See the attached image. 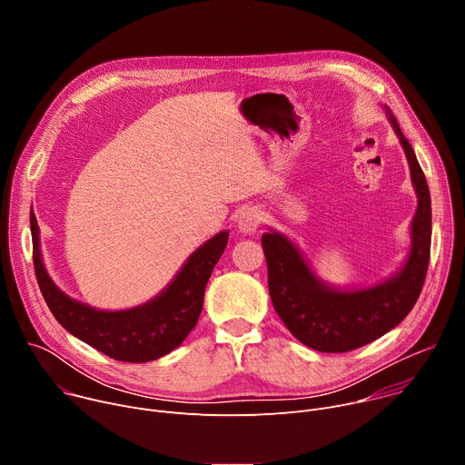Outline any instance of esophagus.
<instances>
[{"label":"esophagus","mask_w":465,"mask_h":465,"mask_svg":"<svg viewBox=\"0 0 465 465\" xmlns=\"http://www.w3.org/2000/svg\"><path fill=\"white\" fill-rule=\"evenodd\" d=\"M262 221V215L257 208H244L241 213H239V219H237V228L242 232V233H253L259 224Z\"/></svg>","instance_id":"34e87169"}]
</instances>
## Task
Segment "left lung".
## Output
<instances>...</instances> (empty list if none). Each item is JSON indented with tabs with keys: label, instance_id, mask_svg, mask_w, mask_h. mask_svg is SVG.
Here are the masks:
<instances>
[{
	"label": "left lung",
	"instance_id": "8db88e82",
	"mask_svg": "<svg viewBox=\"0 0 465 465\" xmlns=\"http://www.w3.org/2000/svg\"><path fill=\"white\" fill-rule=\"evenodd\" d=\"M386 115L405 149L418 191L409 261L391 280L362 291H333L307 267L298 248L282 233H262L269 267V292L276 312L305 346L323 353H344L366 346L400 323L416 305L430 259V193L412 145L391 110Z\"/></svg>",
	"mask_w": 465,
	"mask_h": 465
}]
</instances>
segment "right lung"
Returning a JSON list of instances; mask_svg holds the SVG:
<instances>
[{"instance_id":"add662e5","label":"right lung","mask_w":465,"mask_h":465,"mask_svg":"<svg viewBox=\"0 0 465 465\" xmlns=\"http://www.w3.org/2000/svg\"><path fill=\"white\" fill-rule=\"evenodd\" d=\"M31 232L36 282L56 322L74 337L123 362H149L183 342L201 316L208 280L228 242V232L217 233L187 259L158 298L136 309L108 312L92 309L58 291L44 269L35 213L31 215Z\"/></svg>"}]
</instances>
